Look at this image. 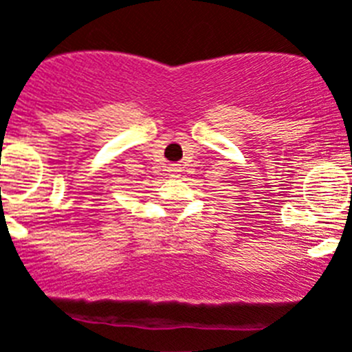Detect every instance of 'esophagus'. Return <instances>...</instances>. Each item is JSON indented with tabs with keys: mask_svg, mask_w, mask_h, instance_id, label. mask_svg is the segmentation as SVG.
I'll use <instances>...</instances> for the list:
<instances>
[{
	"mask_svg": "<svg viewBox=\"0 0 352 352\" xmlns=\"http://www.w3.org/2000/svg\"><path fill=\"white\" fill-rule=\"evenodd\" d=\"M179 168H180V166L179 165H170L168 166V172H179Z\"/></svg>",
	"mask_w": 352,
	"mask_h": 352,
	"instance_id": "obj_1",
	"label": "esophagus"
}]
</instances>
